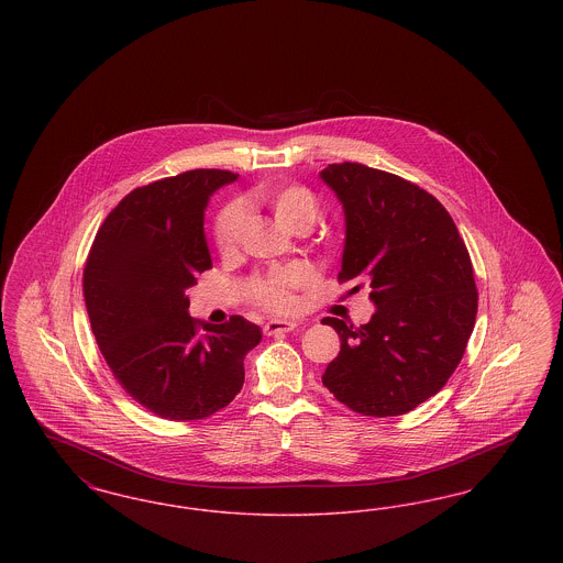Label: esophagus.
I'll return each instance as SVG.
<instances>
[{
	"mask_svg": "<svg viewBox=\"0 0 563 563\" xmlns=\"http://www.w3.org/2000/svg\"><path fill=\"white\" fill-rule=\"evenodd\" d=\"M295 324L294 321H269L266 322V327H264V333L266 335H283V333H289V331H294Z\"/></svg>",
	"mask_w": 563,
	"mask_h": 563,
	"instance_id": "1",
	"label": "esophagus"
}]
</instances>
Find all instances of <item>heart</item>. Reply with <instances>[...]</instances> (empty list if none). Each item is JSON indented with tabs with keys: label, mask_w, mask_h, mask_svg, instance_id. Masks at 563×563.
I'll return each instance as SVG.
<instances>
[{
	"label": "heart",
	"mask_w": 563,
	"mask_h": 563,
	"mask_svg": "<svg viewBox=\"0 0 563 563\" xmlns=\"http://www.w3.org/2000/svg\"><path fill=\"white\" fill-rule=\"evenodd\" d=\"M249 198L269 209L274 219L289 232L310 230L319 217V207L312 191L297 184H262L249 194ZM246 225V214L241 205H225L213 223V242L221 257L236 255L241 246L242 232ZM314 280V272L303 266H283L260 274L249 280V299L268 312H291L297 303L295 289H301Z\"/></svg>",
	"instance_id": "b5f03b06"
}]
</instances>
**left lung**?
Returning a JSON list of instances; mask_svg holds the SVG:
<instances>
[{
    "mask_svg": "<svg viewBox=\"0 0 563 563\" xmlns=\"http://www.w3.org/2000/svg\"><path fill=\"white\" fill-rule=\"evenodd\" d=\"M321 177L346 213L338 280L369 287L375 306L361 327L322 321L342 342L322 384L361 416H402L445 386L473 333L479 294L468 249L445 207L399 175L342 162Z\"/></svg>",
    "mask_w": 563,
    "mask_h": 563,
    "instance_id": "8db88e82",
    "label": "left lung"
}]
</instances>
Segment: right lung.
Wrapping results in <instances>:
<instances>
[{
    "mask_svg": "<svg viewBox=\"0 0 563 563\" xmlns=\"http://www.w3.org/2000/svg\"><path fill=\"white\" fill-rule=\"evenodd\" d=\"M239 175L196 168L141 186L101 223L84 266V299L118 384L164 420H205L234 401L244 356L262 342L239 314L202 324L186 291L211 268L205 209Z\"/></svg>",
    "mask_w": 563,
    "mask_h": 563,
    "instance_id": "1",
    "label": "right lung"
}]
</instances>
